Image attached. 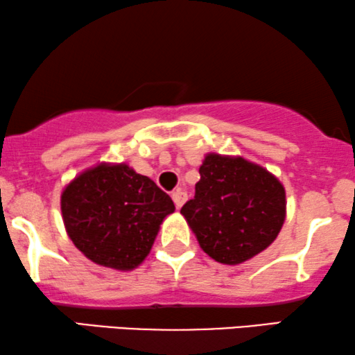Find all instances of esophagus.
<instances>
[{
  "label": "esophagus",
  "mask_w": 355,
  "mask_h": 355,
  "mask_svg": "<svg viewBox=\"0 0 355 355\" xmlns=\"http://www.w3.org/2000/svg\"><path fill=\"white\" fill-rule=\"evenodd\" d=\"M187 198H188V195H187L185 190H175L172 193V200H173L175 206H177V209L182 208L183 203H185V201H187Z\"/></svg>",
  "instance_id": "34e87169"
}]
</instances>
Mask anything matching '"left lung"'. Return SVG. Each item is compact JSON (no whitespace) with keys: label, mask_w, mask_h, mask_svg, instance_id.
<instances>
[{"label":"left lung","mask_w":355,"mask_h":355,"mask_svg":"<svg viewBox=\"0 0 355 355\" xmlns=\"http://www.w3.org/2000/svg\"><path fill=\"white\" fill-rule=\"evenodd\" d=\"M285 190L248 160L206 155L195 196L180 213L201 249L221 263H241L275 241L285 221Z\"/></svg>","instance_id":"1"}]
</instances>
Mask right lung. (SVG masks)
I'll return each mask as SVG.
<instances>
[{"label": "right lung", "mask_w": 355, "mask_h": 355, "mask_svg": "<svg viewBox=\"0 0 355 355\" xmlns=\"http://www.w3.org/2000/svg\"><path fill=\"white\" fill-rule=\"evenodd\" d=\"M173 209L167 193L124 164L87 170L62 193L64 223L77 249L118 270H131L147 257Z\"/></svg>", "instance_id": "obj_1"}]
</instances>
